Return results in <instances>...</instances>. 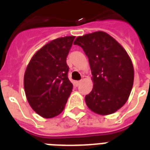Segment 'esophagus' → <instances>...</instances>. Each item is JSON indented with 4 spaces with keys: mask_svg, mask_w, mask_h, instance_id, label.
Instances as JSON below:
<instances>
[{
    "mask_svg": "<svg viewBox=\"0 0 150 150\" xmlns=\"http://www.w3.org/2000/svg\"><path fill=\"white\" fill-rule=\"evenodd\" d=\"M82 80H79V81H76L75 82V84H76V86H79V85L81 83Z\"/></svg>",
    "mask_w": 150,
    "mask_h": 150,
    "instance_id": "1",
    "label": "esophagus"
}]
</instances>
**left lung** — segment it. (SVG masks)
Segmentation results:
<instances>
[{
  "instance_id": "8db88e82",
  "label": "left lung",
  "mask_w": 150,
  "mask_h": 150,
  "mask_svg": "<svg viewBox=\"0 0 150 150\" xmlns=\"http://www.w3.org/2000/svg\"><path fill=\"white\" fill-rule=\"evenodd\" d=\"M86 54L94 86L85 96L88 107L100 115L115 112L128 100L134 79L132 61L112 37L103 31L75 39Z\"/></svg>"
}]
</instances>
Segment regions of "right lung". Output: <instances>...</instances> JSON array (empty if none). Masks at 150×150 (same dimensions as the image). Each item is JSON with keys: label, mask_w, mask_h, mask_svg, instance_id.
<instances>
[{"label": "right lung", "mask_w": 150, "mask_h": 150, "mask_svg": "<svg viewBox=\"0 0 150 150\" xmlns=\"http://www.w3.org/2000/svg\"><path fill=\"white\" fill-rule=\"evenodd\" d=\"M75 36L53 40L35 53L24 75V88L31 108L44 118L62 112L72 91L67 57Z\"/></svg>", "instance_id": "right-lung-1"}]
</instances>
